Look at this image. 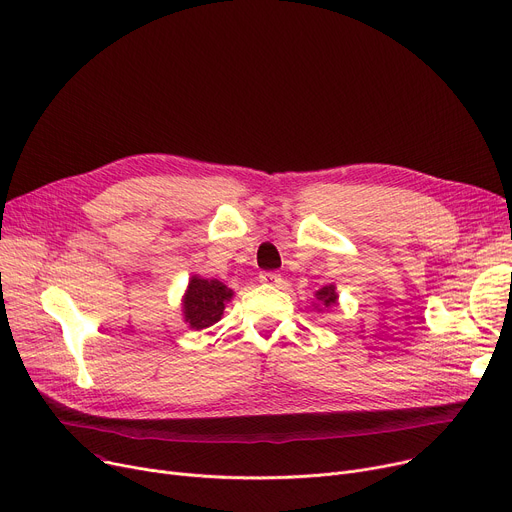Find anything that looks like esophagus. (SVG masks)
Wrapping results in <instances>:
<instances>
[{"label": "esophagus", "instance_id": "obj_1", "mask_svg": "<svg viewBox=\"0 0 512 512\" xmlns=\"http://www.w3.org/2000/svg\"><path fill=\"white\" fill-rule=\"evenodd\" d=\"M260 283L268 285V287H281L283 279L277 273H260Z\"/></svg>", "mask_w": 512, "mask_h": 512}]
</instances>
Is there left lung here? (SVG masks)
I'll use <instances>...</instances> for the list:
<instances>
[{
  "label": "left lung",
  "mask_w": 512,
  "mask_h": 512,
  "mask_svg": "<svg viewBox=\"0 0 512 512\" xmlns=\"http://www.w3.org/2000/svg\"><path fill=\"white\" fill-rule=\"evenodd\" d=\"M314 299H316V302H312V304H314V310H316V312H324V310H328V308L337 306V304H339L337 287H335V285H324L322 289H318V291L314 293Z\"/></svg>",
  "instance_id": "left-lung-1"
}]
</instances>
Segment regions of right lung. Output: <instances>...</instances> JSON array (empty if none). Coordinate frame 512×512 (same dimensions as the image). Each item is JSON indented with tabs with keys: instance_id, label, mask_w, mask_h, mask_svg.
<instances>
[{
	"instance_id": "1",
	"label": "right lung",
	"mask_w": 512,
	"mask_h": 512,
	"mask_svg": "<svg viewBox=\"0 0 512 512\" xmlns=\"http://www.w3.org/2000/svg\"><path fill=\"white\" fill-rule=\"evenodd\" d=\"M233 289L217 279L192 275L182 297L184 322L192 330H204L221 320L225 306L231 302Z\"/></svg>"
}]
</instances>
